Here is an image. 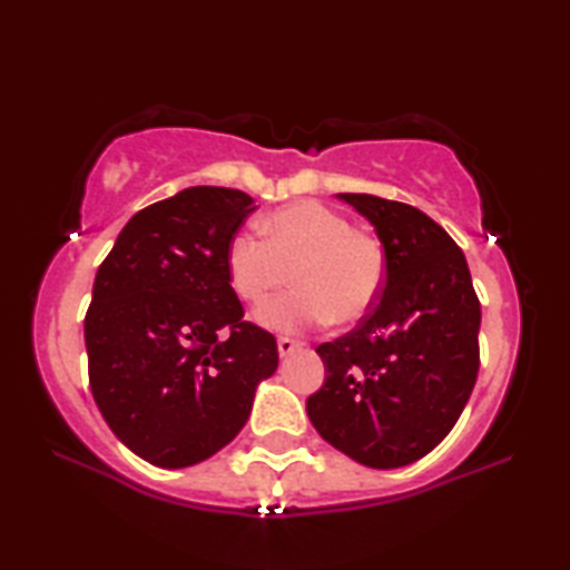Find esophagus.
Instances as JSON below:
<instances>
[{"label": "esophagus", "mask_w": 570, "mask_h": 570, "mask_svg": "<svg viewBox=\"0 0 570 570\" xmlns=\"http://www.w3.org/2000/svg\"><path fill=\"white\" fill-rule=\"evenodd\" d=\"M298 346H302V344L294 342V340H288V336H278V342H276V350H278V356H282V360H286L288 354H294Z\"/></svg>", "instance_id": "obj_1"}]
</instances>
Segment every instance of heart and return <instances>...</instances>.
<instances>
[{
  "label": "heart",
  "mask_w": 570,
  "mask_h": 570,
  "mask_svg": "<svg viewBox=\"0 0 570 570\" xmlns=\"http://www.w3.org/2000/svg\"><path fill=\"white\" fill-rule=\"evenodd\" d=\"M266 238L240 230L230 238L226 268L234 292L262 304L292 282L298 292L274 298L258 322L274 332L354 324L382 294L387 258L377 238L354 230L352 220L316 200H298L262 220Z\"/></svg>",
  "instance_id": "heart-1"
}]
</instances>
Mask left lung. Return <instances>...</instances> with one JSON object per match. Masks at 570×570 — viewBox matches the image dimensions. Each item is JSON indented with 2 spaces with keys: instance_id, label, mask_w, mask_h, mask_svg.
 Instances as JSON below:
<instances>
[{
  "instance_id": "8db88e82",
  "label": "left lung",
  "mask_w": 570,
  "mask_h": 570,
  "mask_svg": "<svg viewBox=\"0 0 570 570\" xmlns=\"http://www.w3.org/2000/svg\"><path fill=\"white\" fill-rule=\"evenodd\" d=\"M370 220L387 258L377 306L316 346L324 384L306 414L332 448L392 470L428 455L465 410L478 380L480 302L465 254L420 208L336 193Z\"/></svg>"
}]
</instances>
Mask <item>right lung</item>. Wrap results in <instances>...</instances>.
Masks as SVG:
<instances>
[{"mask_svg": "<svg viewBox=\"0 0 570 570\" xmlns=\"http://www.w3.org/2000/svg\"><path fill=\"white\" fill-rule=\"evenodd\" d=\"M254 210L244 190H180L138 210L95 276L85 316L92 397L115 438L150 465L216 455L276 372V340L244 322L226 268Z\"/></svg>", "mask_w": 570, "mask_h": 570, "instance_id": "1", "label": "right lung"}]
</instances>
